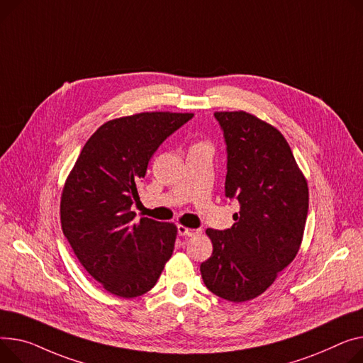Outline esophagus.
I'll return each instance as SVG.
<instances>
[{
	"label": "esophagus",
	"instance_id": "esophagus-1",
	"mask_svg": "<svg viewBox=\"0 0 363 363\" xmlns=\"http://www.w3.org/2000/svg\"><path fill=\"white\" fill-rule=\"evenodd\" d=\"M197 233L196 229H189V228H185L182 225H178V235L179 236H194Z\"/></svg>",
	"mask_w": 363,
	"mask_h": 363
}]
</instances>
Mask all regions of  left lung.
Wrapping results in <instances>:
<instances>
[{
    "instance_id": "left-lung-1",
    "label": "left lung",
    "mask_w": 363,
    "mask_h": 363,
    "mask_svg": "<svg viewBox=\"0 0 363 363\" xmlns=\"http://www.w3.org/2000/svg\"><path fill=\"white\" fill-rule=\"evenodd\" d=\"M223 131L225 196L236 200L230 229H207L213 254L201 262L204 284L230 302L257 298L296 257L308 214V184L279 130L257 116L216 112Z\"/></svg>"
}]
</instances>
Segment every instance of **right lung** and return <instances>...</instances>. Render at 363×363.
Masks as SVG:
<instances>
[{
    "instance_id": "1",
    "label": "right lung",
    "mask_w": 363,
    "mask_h": 363,
    "mask_svg": "<svg viewBox=\"0 0 363 363\" xmlns=\"http://www.w3.org/2000/svg\"><path fill=\"white\" fill-rule=\"evenodd\" d=\"M194 113L143 112L108 121L87 140L61 196V226L86 272L119 298L156 284L171 258L177 226L131 206L160 144Z\"/></svg>"
}]
</instances>
